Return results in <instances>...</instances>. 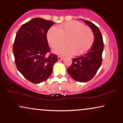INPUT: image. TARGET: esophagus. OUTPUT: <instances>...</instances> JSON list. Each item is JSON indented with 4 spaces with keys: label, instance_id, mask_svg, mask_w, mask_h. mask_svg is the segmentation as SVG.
<instances>
[{
    "label": "esophagus",
    "instance_id": "obj_1",
    "mask_svg": "<svg viewBox=\"0 0 123 123\" xmlns=\"http://www.w3.org/2000/svg\"><path fill=\"white\" fill-rule=\"evenodd\" d=\"M63 59V57H61V56H58V60L59 61L62 60Z\"/></svg>",
    "mask_w": 123,
    "mask_h": 123
}]
</instances>
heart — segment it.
I'll list each match as a JSON object with an SVG mask.
<instances>
[{"mask_svg": "<svg viewBox=\"0 0 123 123\" xmlns=\"http://www.w3.org/2000/svg\"><path fill=\"white\" fill-rule=\"evenodd\" d=\"M65 38L67 44L54 49V53L62 55L74 53L81 55L92 47L94 35L91 28L76 21H68L56 28H51L47 33L48 43L51 47L62 43Z\"/></svg>", "mask_w": 123, "mask_h": 123, "instance_id": "1", "label": "heart"}]
</instances>
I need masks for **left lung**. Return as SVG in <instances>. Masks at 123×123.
<instances>
[{"mask_svg": "<svg viewBox=\"0 0 123 123\" xmlns=\"http://www.w3.org/2000/svg\"><path fill=\"white\" fill-rule=\"evenodd\" d=\"M84 22L92 29L94 42L87 53L76 58H73L72 63L67 69L70 77L79 82H87L94 77L102 63V55L104 50V42L99 28L90 21Z\"/></svg>", "mask_w": 123, "mask_h": 123, "instance_id": "left-lung-1", "label": "left lung"}]
</instances>
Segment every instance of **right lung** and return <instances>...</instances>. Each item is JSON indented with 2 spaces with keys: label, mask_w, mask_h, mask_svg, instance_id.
Returning <instances> with one entry per match:
<instances>
[{
  "label": "right lung",
  "mask_w": 123,
  "mask_h": 123,
  "mask_svg": "<svg viewBox=\"0 0 123 123\" xmlns=\"http://www.w3.org/2000/svg\"><path fill=\"white\" fill-rule=\"evenodd\" d=\"M54 22L35 18L21 26L15 36L13 54L18 71L35 84L47 79L58 61L56 55H47L50 51L47 33Z\"/></svg>",
  "instance_id": "right-lung-1"
}]
</instances>
